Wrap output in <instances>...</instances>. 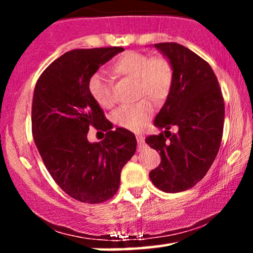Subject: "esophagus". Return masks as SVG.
<instances>
[{
	"label": "esophagus",
	"mask_w": 253,
	"mask_h": 253,
	"mask_svg": "<svg viewBox=\"0 0 253 253\" xmlns=\"http://www.w3.org/2000/svg\"><path fill=\"white\" fill-rule=\"evenodd\" d=\"M136 141H138L139 150L144 146V136L143 135H136Z\"/></svg>",
	"instance_id": "obj_1"
}]
</instances>
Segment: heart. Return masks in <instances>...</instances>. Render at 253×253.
Returning <instances> with one entry per match:
<instances>
[{"label": "heart", "mask_w": 253, "mask_h": 253, "mask_svg": "<svg viewBox=\"0 0 253 253\" xmlns=\"http://www.w3.org/2000/svg\"><path fill=\"white\" fill-rule=\"evenodd\" d=\"M117 76L133 78L138 96H150L153 100H164L169 95L173 82V69L170 60L162 54L150 57L139 51H126L117 58L110 66ZM89 91L102 108L114 104L112 83L102 74L92 75L89 80ZM155 112V106L149 97L130 106L119 108L114 120L119 126L130 130H140L149 123Z\"/></svg>", "instance_id": "b5f03b06"}]
</instances>
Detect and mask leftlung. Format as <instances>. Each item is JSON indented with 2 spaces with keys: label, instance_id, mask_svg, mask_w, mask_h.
Wrapping results in <instances>:
<instances>
[{
  "label": "left lung",
  "instance_id": "obj_1",
  "mask_svg": "<svg viewBox=\"0 0 253 253\" xmlns=\"http://www.w3.org/2000/svg\"><path fill=\"white\" fill-rule=\"evenodd\" d=\"M173 69V82L155 125L165 128L146 143L159 151L161 164L150 178L165 193L190 189L205 177L219 152L225 120V103L211 65L177 42L155 43ZM176 126L179 130L169 129Z\"/></svg>",
  "mask_w": 253,
  "mask_h": 253
}]
</instances>
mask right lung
<instances>
[{
	"instance_id": "obj_1",
	"label": "right lung",
	"mask_w": 253,
	"mask_h": 253,
	"mask_svg": "<svg viewBox=\"0 0 253 253\" xmlns=\"http://www.w3.org/2000/svg\"><path fill=\"white\" fill-rule=\"evenodd\" d=\"M123 47L78 48L57 58L40 75L32 102V133L52 178L77 201L101 203L120 185L124 165L136 150L128 129L113 130L89 91V80ZM90 126L106 132L88 143Z\"/></svg>"
}]
</instances>
